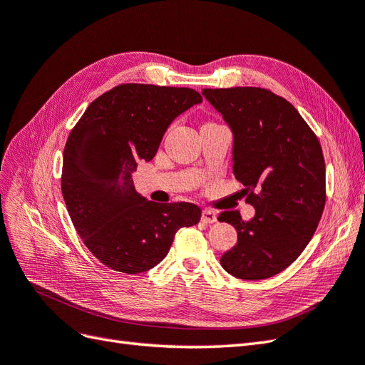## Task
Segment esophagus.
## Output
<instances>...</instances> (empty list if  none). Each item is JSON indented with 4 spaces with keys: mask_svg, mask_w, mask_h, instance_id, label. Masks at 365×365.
<instances>
[{
    "mask_svg": "<svg viewBox=\"0 0 365 365\" xmlns=\"http://www.w3.org/2000/svg\"><path fill=\"white\" fill-rule=\"evenodd\" d=\"M201 220L204 224H213L217 220V216L215 212H212V210H204L202 212V216H201Z\"/></svg>",
    "mask_w": 365,
    "mask_h": 365,
    "instance_id": "esophagus-1",
    "label": "esophagus"
}]
</instances>
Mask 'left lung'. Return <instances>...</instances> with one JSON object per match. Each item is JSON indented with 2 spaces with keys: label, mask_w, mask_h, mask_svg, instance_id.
<instances>
[{
  "label": "left lung",
  "mask_w": 365,
  "mask_h": 365,
  "mask_svg": "<svg viewBox=\"0 0 365 365\" xmlns=\"http://www.w3.org/2000/svg\"><path fill=\"white\" fill-rule=\"evenodd\" d=\"M202 96L233 130V173L256 216L219 215L237 230L220 257L242 280L282 272L311 242L326 204V165L315 132L286 98L264 88H205Z\"/></svg>",
  "instance_id": "8db88e82"
}]
</instances>
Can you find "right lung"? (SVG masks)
<instances>
[{"label":"right lung","mask_w":365,"mask_h":365,"mask_svg":"<svg viewBox=\"0 0 365 365\" xmlns=\"http://www.w3.org/2000/svg\"><path fill=\"white\" fill-rule=\"evenodd\" d=\"M201 102L192 88L121 83L97 97L71 129L62 195L77 235L105 267L145 272L168 256L176 231L200 222L195 204L141 197L132 172L155 157L175 117Z\"/></svg>","instance_id":"1"}]
</instances>
